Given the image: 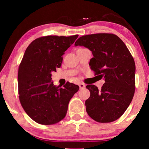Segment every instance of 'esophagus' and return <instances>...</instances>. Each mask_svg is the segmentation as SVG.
I'll list each match as a JSON object with an SVG mask.
<instances>
[{"mask_svg": "<svg viewBox=\"0 0 149 149\" xmlns=\"http://www.w3.org/2000/svg\"><path fill=\"white\" fill-rule=\"evenodd\" d=\"M79 87H80V89H83L85 87V85L83 84V83H79Z\"/></svg>", "mask_w": 149, "mask_h": 149, "instance_id": "obj_1", "label": "esophagus"}]
</instances>
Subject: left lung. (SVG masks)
<instances>
[{
  "label": "left lung",
  "instance_id": "1",
  "mask_svg": "<svg viewBox=\"0 0 149 149\" xmlns=\"http://www.w3.org/2000/svg\"><path fill=\"white\" fill-rule=\"evenodd\" d=\"M75 46H84L93 58L89 66L95 74L104 77L102 89L87 85L90 96L85 101L86 111L99 123H110L119 119L131 103L135 92L136 66L125 43L117 35L109 33L81 36Z\"/></svg>",
  "mask_w": 149,
  "mask_h": 149
}]
</instances>
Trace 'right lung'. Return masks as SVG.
<instances>
[{
    "label": "right lung",
    "mask_w": 149,
    "mask_h": 149,
    "mask_svg": "<svg viewBox=\"0 0 149 149\" xmlns=\"http://www.w3.org/2000/svg\"><path fill=\"white\" fill-rule=\"evenodd\" d=\"M79 35L46 36L33 40L26 49L18 69V93L22 107L36 123L53 125L66 115L68 103L79 87L67 83L54 85L52 72L62 64L64 52Z\"/></svg>",
    "instance_id": "add662e5"
}]
</instances>
